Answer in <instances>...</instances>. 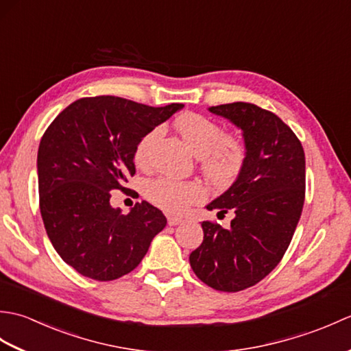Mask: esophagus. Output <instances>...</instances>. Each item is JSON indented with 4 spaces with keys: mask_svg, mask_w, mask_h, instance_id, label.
Segmentation results:
<instances>
[{
    "mask_svg": "<svg viewBox=\"0 0 351 351\" xmlns=\"http://www.w3.org/2000/svg\"><path fill=\"white\" fill-rule=\"evenodd\" d=\"M182 221H184L182 217H178V215H169V217H167L169 226H176V225H180V223H182Z\"/></svg>",
    "mask_w": 351,
    "mask_h": 351,
    "instance_id": "esophagus-1",
    "label": "esophagus"
}]
</instances>
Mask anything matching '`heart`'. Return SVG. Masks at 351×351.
I'll list each match as a JSON object with an SVG mask.
<instances>
[{"label": "heart", "instance_id": "b5f03b06", "mask_svg": "<svg viewBox=\"0 0 351 351\" xmlns=\"http://www.w3.org/2000/svg\"><path fill=\"white\" fill-rule=\"evenodd\" d=\"M175 128L181 134L190 151L199 156L204 173L213 184L225 187L240 173L245 158L244 146L238 138L225 136V130L213 119L187 113L176 119ZM158 134L160 130L154 128L138 140L134 151V161L138 166L146 164L149 149ZM146 196L162 210L181 211L189 204L202 197V189L196 182L158 178L147 184Z\"/></svg>", "mask_w": 351, "mask_h": 351}]
</instances>
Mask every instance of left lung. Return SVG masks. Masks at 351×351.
<instances>
[{
	"label": "left lung",
	"mask_w": 351,
	"mask_h": 351,
	"mask_svg": "<svg viewBox=\"0 0 351 351\" xmlns=\"http://www.w3.org/2000/svg\"><path fill=\"white\" fill-rule=\"evenodd\" d=\"M208 111L241 130L245 158L234 184L206 205L219 214L232 210L230 228L202 221L204 241L190 265L208 287L235 293L263 280L288 249L304 202V152L271 111L249 102Z\"/></svg>",
	"instance_id": "obj_1"
}]
</instances>
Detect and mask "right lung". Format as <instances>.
Here are the masks:
<instances>
[{
    "instance_id": "add662e5",
    "label": "right lung",
    "mask_w": 351,
    "mask_h": 351,
    "mask_svg": "<svg viewBox=\"0 0 351 351\" xmlns=\"http://www.w3.org/2000/svg\"><path fill=\"white\" fill-rule=\"evenodd\" d=\"M149 107L117 96L83 98L45 131L37 152L40 214L56 252L95 280H114L136 268L164 214L143 200L128 214L110 204L136 173L134 151L147 131L182 110Z\"/></svg>"
}]
</instances>
